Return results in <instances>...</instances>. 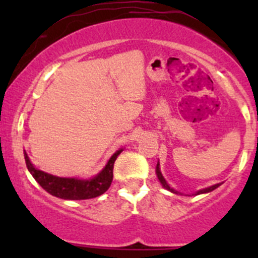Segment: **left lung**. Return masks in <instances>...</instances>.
Masks as SVG:
<instances>
[{
    "mask_svg": "<svg viewBox=\"0 0 258 258\" xmlns=\"http://www.w3.org/2000/svg\"><path fill=\"white\" fill-rule=\"evenodd\" d=\"M156 175H157V177H158V179H160V182L161 183H162V186L165 187L166 189H168V191H171V192H173V194H178L177 191H175V189L173 188H171L170 186H168V183L167 182H166V179L163 178V176H162V173H161V171H160V163H157V166H156ZM218 186H221V183H217V184H213V186H210V187H207V188H204V189H200V191H197L196 192V195H201V194H207V192H211V191H213V189L215 188H217Z\"/></svg>",
    "mask_w": 258,
    "mask_h": 258,
    "instance_id": "obj_1",
    "label": "left lung"
}]
</instances>
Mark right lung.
Here are the masks:
<instances>
[{
	"instance_id": "right-lung-1",
	"label": "right lung",
	"mask_w": 258,
	"mask_h": 258,
	"mask_svg": "<svg viewBox=\"0 0 258 258\" xmlns=\"http://www.w3.org/2000/svg\"><path fill=\"white\" fill-rule=\"evenodd\" d=\"M122 148L113 153L108 160L107 165L103 167L98 175L90 179H80V178H67V177H57V176L49 175L43 171L37 170L35 166L31 163L27 153L25 152V161L28 171L33 178L40 183L43 189L51 194L52 196H56L58 199L63 200H90L95 197L101 196L105 194L111 186V182L113 178V165L117 156L122 152Z\"/></svg>"
}]
</instances>
